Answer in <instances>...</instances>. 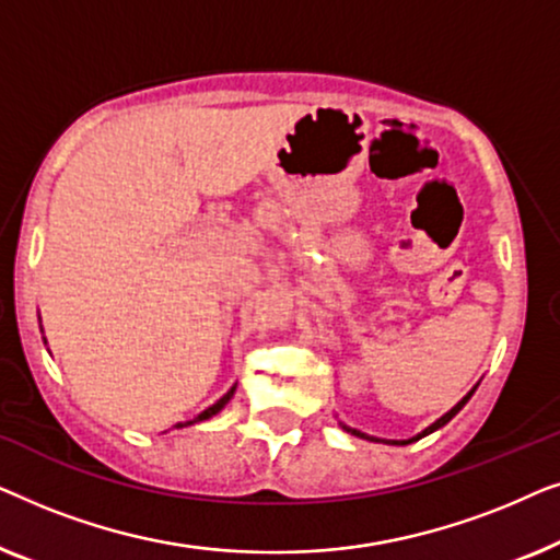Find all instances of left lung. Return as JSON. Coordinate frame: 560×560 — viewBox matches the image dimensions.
Segmentation results:
<instances>
[{"mask_svg":"<svg viewBox=\"0 0 560 560\" xmlns=\"http://www.w3.org/2000/svg\"><path fill=\"white\" fill-rule=\"evenodd\" d=\"M474 389H477V387H474ZM474 389H471V393H469V395H466V397H464V400H462V402H458V405H454V408H451V410L446 412V416H443V418H439V420H435V423H433V425H428L423 433H418V435H416V439H408V441H393V443H395V446H408V443H412V441H418V439H423V435H428V433H433V431H439V428H441V425H446V423H448V420H451V418H454V416H456V412H458V410H462L466 402H469V397L474 395ZM343 428H347V425H343ZM347 431H349V433H354V435H359V439H370V435H364V433H359V431H351V428H347ZM370 441H374V439H370Z\"/></svg>","mask_w":560,"mask_h":560,"instance_id":"1","label":"left lung"}]
</instances>
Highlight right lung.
I'll return each mask as SVG.
<instances>
[{
	"instance_id": "1",
	"label": "right lung",
	"mask_w": 560,
	"mask_h": 560,
	"mask_svg": "<svg viewBox=\"0 0 560 560\" xmlns=\"http://www.w3.org/2000/svg\"><path fill=\"white\" fill-rule=\"evenodd\" d=\"M234 389L236 387H232V389H229V393L224 395V397H221V400H217V402H213L211 405V408H206L203 412H201V416H198V418H194V420H188V423H183V425H190V423H198V420H209L211 416H217V412L221 410V408H224V405L229 402V400H232V395H234ZM180 425V423H178Z\"/></svg>"
}]
</instances>
